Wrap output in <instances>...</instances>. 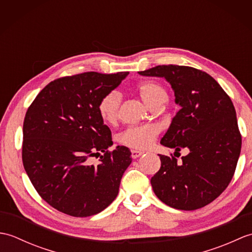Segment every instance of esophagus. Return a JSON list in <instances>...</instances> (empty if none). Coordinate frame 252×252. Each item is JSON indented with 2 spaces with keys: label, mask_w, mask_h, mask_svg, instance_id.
<instances>
[{
  "label": "esophagus",
  "mask_w": 252,
  "mask_h": 252,
  "mask_svg": "<svg viewBox=\"0 0 252 252\" xmlns=\"http://www.w3.org/2000/svg\"><path fill=\"white\" fill-rule=\"evenodd\" d=\"M144 153L143 152H138V151H131V156L133 159H136L140 156H142Z\"/></svg>",
  "instance_id": "esophagus-1"
}]
</instances>
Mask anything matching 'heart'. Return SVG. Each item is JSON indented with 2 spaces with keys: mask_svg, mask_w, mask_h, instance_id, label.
Listing matches in <instances>:
<instances>
[{
  "mask_svg": "<svg viewBox=\"0 0 252 252\" xmlns=\"http://www.w3.org/2000/svg\"><path fill=\"white\" fill-rule=\"evenodd\" d=\"M137 91L142 99L149 107H154L165 99V91L162 85L155 81H143L138 83ZM121 104V95L117 91H110L100 98L98 103V112L104 121L115 122ZM159 130L156 126H132L123 131L119 135V142L137 151H145L151 148L156 141Z\"/></svg>",
  "mask_w": 252,
  "mask_h": 252,
  "instance_id": "heart-1",
  "label": "heart"
}]
</instances>
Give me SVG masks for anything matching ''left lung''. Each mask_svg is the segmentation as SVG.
<instances>
[{
  "label": "left lung",
  "mask_w": 252,
  "mask_h": 252,
  "mask_svg": "<svg viewBox=\"0 0 252 252\" xmlns=\"http://www.w3.org/2000/svg\"><path fill=\"white\" fill-rule=\"evenodd\" d=\"M138 73L164 78L181 106L160 143L175 153L189 149L181 163L172 155H159L161 167L151 180L154 192L179 210L207 206L232 181L242 148L231 98L210 74L192 67L161 65Z\"/></svg>",
  "instance_id": "1"
}]
</instances>
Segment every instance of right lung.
Instances as JSON below:
<instances>
[{"label": "right lung", "mask_w": 252, "mask_h": 252, "mask_svg": "<svg viewBox=\"0 0 252 252\" xmlns=\"http://www.w3.org/2000/svg\"><path fill=\"white\" fill-rule=\"evenodd\" d=\"M129 72L89 71L58 78L36 95L24 120L23 163L37 194L68 216L84 218L115 200L132 158L114 151L111 131L98 112L103 96ZM100 157L95 166L90 157Z\"/></svg>", "instance_id": "add662e5"}]
</instances>
